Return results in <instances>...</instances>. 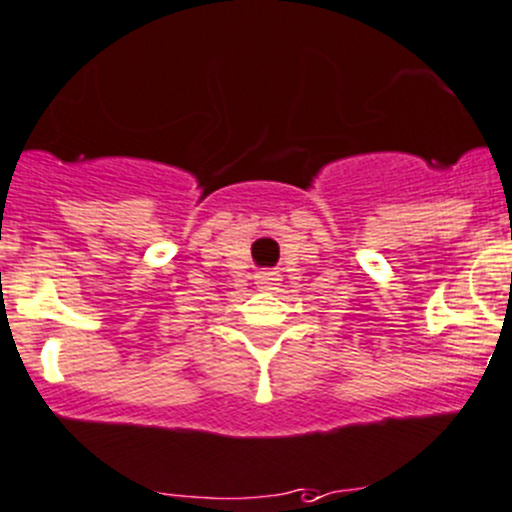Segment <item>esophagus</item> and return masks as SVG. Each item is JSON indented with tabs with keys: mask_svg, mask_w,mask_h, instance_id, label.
I'll list each match as a JSON object with an SVG mask.
<instances>
[{
	"mask_svg": "<svg viewBox=\"0 0 512 512\" xmlns=\"http://www.w3.org/2000/svg\"><path fill=\"white\" fill-rule=\"evenodd\" d=\"M277 285H280V275H277V272H257V287H260V290H277Z\"/></svg>",
	"mask_w": 512,
	"mask_h": 512,
	"instance_id": "obj_1",
	"label": "esophagus"
}]
</instances>
